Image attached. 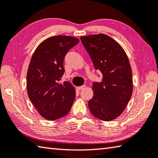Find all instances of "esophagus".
<instances>
[{"label":"esophagus","mask_w":158,"mask_h":158,"mask_svg":"<svg viewBox=\"0 0 158 158\" xmlns=\"http://www.w3.org/2000/svg\"><path fill=\"white\" fill-rule=\"evenodd\" d=\"M85 88V85H83L81 86H79V87H77V89H78V90H81V89H83Z\"/></svg>","instance_id":"34e87169"}]
</instances>
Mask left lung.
I'll use <instances>...</instances> for the list:
<instances>
[{"label":"left lung","instance_id":"1","mask_svg":"<svg viewBox=\"0 0 158 158\" xmlns=\"http://www.w3.org/2000/svg\"><path fill=\"white\" fill-rule=\"evenodd\" d=\"M103 79L94 82V96L88 101L91 114L100 120L110 121L122 114L130 100L133 92L132 73L125 51L105 34L80 38Z\"/></svg>","mask_w":158,"mask_h":158}]
</instances>
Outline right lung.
<instances>
[{
	"instance_id": "obj_1",
	"label": "right lung",
	"mask_w": 158,
	"mask_h": 158,
	"mask_svg": "<svg viewBox=\"0 0 158 158\" xmlns=\"http://www.w3.org/2000/svg\"><path fill=\"white\" fill-rule=\"evenodd\" d=\"M79 40L56 35L40 44L32 55L27 75V93L40 115L55 120L67 115L75 98V89L68 81L60 83L64 73V60Z\"/></svg>"
}]
</instances>
